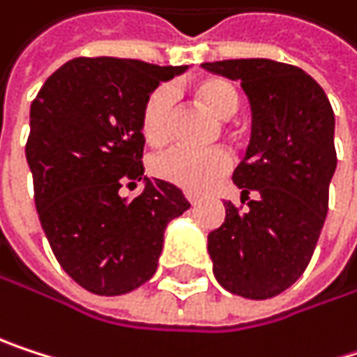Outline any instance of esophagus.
Listing matches in <instances>:
<instances>
[{
	"label": "esophagus",
	"mask_w": 357,
	"mask_h": 357,
	"mask_svg": "<svg viewBox=\"0 0 357 357\" xmlns=\"http://www.w3.org/2000/svg\"><path fill=\"white\" fill-rule=\"evenodd\" d=\"M186 199H188V203H190V205H192V207H197V205H199V203H201V199H199V197H197V195H190V192H188V195H186Z\"/></svg>",
	"instance_id": "1"
}]
</instances>
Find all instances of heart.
<instances>
[{
  "label": "heart",
  "instance_id": "obj_1",
  "mask_svg": "<svg viewBox=\"0 0 357 357\" xmlns=\"http://www.w3.org/2000/svg\"><path fill=\"white\" fill-rule=\"evenodd\" d=\"M197 100L205 104L213 114L228 119L238 110L241 96L236 87L222 77H207L192 87ZM171 108L173 93L167 85L156 87L144 102L139 114V127L150 146H162L171 133ZM232 158L224 148L195 150L175 146L156 154L150 162V171L158 180L188 192H203L230 169Z\"/></svg>",
  "mask_w": 357,
  "mask_h": 357
}]
</instances>
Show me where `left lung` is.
<instances>
[{"label": "left lung", "instance_id": "8db88e82", "mask_svg": "<svg viewBox=\"0 0 357 357\" xmlns=\"http://www.w3.org/2000/svg\"><path fill=\"white\" fill-rule=\"evenodd\" d=\"M203 68L241 81L253 112L251 142L232 175L247 209L224 203L226 220L207 245L213 274L234 295L270 299L297 282L320 238L337 169L335 112L293 64L243 58Z\"/></svg>", "mask_w": 357, "mask_h": 357}]
</instances>
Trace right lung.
Returning a JSON list of instances; mask_svg holds the SVG:
<instances>
[{
	"mask_svg": "<svg viewBox=\"0 0 357 357\" xmlns=\"http://www.w3.org/2000/svg\"><path fill=\"white\" fill-rule=\"evenodd\" d=\"M186 68L75 58L31 104L26 162L39 222L62 270L89 293L123 295L150 280L167 224L190 207L177 186L148 177L139 197H119L125 180L144 175L146 98Z\"/></svg>",
	"mask_w": 357,
	"mask_h": 357,
	"instance_id": "1",
	"label": "right lung"
}]
</instances>
